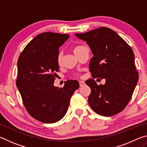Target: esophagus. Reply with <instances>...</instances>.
Returning a JSON list of instances; mask_svg holds the SVG:
<instances>
[{"mask_svg":"<svg viewBox=\"0 0 147 147\" xmlns=\"http://www.w3.org/2000/svg\"><path fill=\"white\" fill-rule=\"evenodd\" d=\"M79 84L80 86H85V82L84 81H79Z\"/></svg>","mask_w":147,"mask_h":147,"instance_id":"obj_1","label":"esophagus"}]
</instances>
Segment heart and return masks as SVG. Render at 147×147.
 I'll list each match as a JSON object with an SVG mask.
<instances>
[{
  "mask_svg": "<svg viewBox=\"0 0 147 147\" xmlns=\"http://www.w3.org/2000/svg\"><path fill=\"white\" fill-rule=\"evenodd\" d=\"M82 47H83V46H77V47H75L74 48V53H75V52H76L77 51H78V50L80 49H81ZM61 61H62V55L61 54H59L58 55V62L59 64H61ZM79 74H74V76H78Z\"/></svg>",
  "mask_w": 147,
  "mask_h": 147,
  "instance_id": "b5f03b06",
  "label": "heart"
}]
</instances>
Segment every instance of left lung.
I'll use <instances>...</instances> for the list:
<instances>
[{"label":"left lung","mask_w":147,"mask_h":147,"mask_svg":"<svg viewBox=\"0 0 147 147\" xmlns=\"http://www.w3.org/2000/svg\"><path fill=\"white\" fill-rule=\"evenodd\" d=\"M75 36L86 41L93 54L89 63L92 77L106 80L105 84L100 86L93 78L86 81L91 90L89 106L100 115H116L127 106L139 79L132 49L115 31L106 27Z\"/></svg>","instance_id":"1"}]
</instances>
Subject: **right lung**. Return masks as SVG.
Here are the masks:
<instances>
[{"instance_id": "1", "label": "right lung", "mask_w": 147, "mask_h": 147, "mask_svg": "<svg viewBox=\"0 0 147 147\" xmlns=\"http://www.w3.org/2000/svg\"><path fill=\"white\" fill-rule=\"evenodd\" d=\"M68 34L44 32L35 37L20 54L16 86L28 113L36 120L54 123L67 113L71 97L79 88L67 80L63 88L54 86L59 70V48Z\"/></svg>"}]
</instances>
